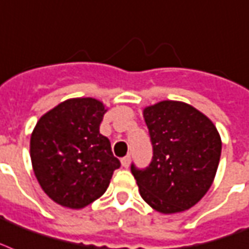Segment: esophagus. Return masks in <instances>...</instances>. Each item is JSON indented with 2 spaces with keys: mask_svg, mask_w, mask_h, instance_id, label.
<instances>
[{
  "mask_svg": "<svg viewBox=\"0 0 249 249\" xmlns=\"http://www.w3.org/2000/svg\"><path fill=\"white\" fill-rule=\"evenodd\" d=\"M129 164H130V155H126L124 158H121V166L125 167V168H128Z\"/></svg>",
  "mask_w": 249,
  "mask_h": 249,
  "instance_id": "1",
  "label": "esophagus"
}]
</instances>
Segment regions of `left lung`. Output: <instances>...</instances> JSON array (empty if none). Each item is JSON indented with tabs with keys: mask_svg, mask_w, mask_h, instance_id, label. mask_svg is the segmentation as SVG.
Returning <instances> with one entry per match:
<instances>
[{
	"mask_svg": "<svg viewBox=\"0 0 249 249\" xmlns=\"http://www.w3.org/2000/svg\"><path fill=\"white\" fill-rule=\"evenodd\" d=\"M153 159L130 170L141 197L157 212L180 213L196 205L212 187L221 158L217 128L183 102L163 100L143 109Z\"/></svg>",
	"mask_w": 249,
	"mask_h": 249,
	"instance_id": "8db88e82",
	"label": "left lung"
}]
</instances>
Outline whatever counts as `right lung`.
I'll return each mask as SVG.
<instances>
[{"label":"right lung","instance_id":"1","mask_svg":"<svg viewBox=\"0 0 249 249\" xmlns=\"http://www.w3.org/2000/svg\"><path fill=\"white\" fill-rule=\"evenodd\" d=\"M107 109L92 98L62 102L37 121L31 134L32 168L58 205L82 209L107 191L120 160L99 126Z\"/></svg>","mask_w":249,"mask_h":249}]
</instances>
